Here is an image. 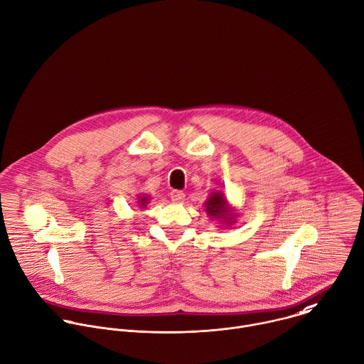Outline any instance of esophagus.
I'll use <instances>...</instances> for the list:
<instances>
[{"label":"esophagus","instance_id":"obj_1","mask_svg":"<svg viewBox=\"0 0 364 364\" xmlns=\"http://www.w3.org/2000/svg\"><path fill=\"white\" fill-rule=\"evenodd\" d=\"M171 199L175 203H182L185 200V193L182 191H172L171 192Z\"/></svg>","mask_w":364,"mask_h":364}]
</instances>
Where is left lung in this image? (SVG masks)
<instances>
[{"label": "left lung", "mask_w": 364, "mask_h": 364, "mask_svg": "<svg viewBox=\"0 0 364 364\" xmlns=\"http://www.w3.org/2000/svg\"><path fill=\"white\" fill-rule=\"evenodd\" d=\"M205 210L213 220H219L222 225L230 226L232 223H235L236 213L233 208H230L229 202L225 199V195L219 191L212 192L209 199H206Z\"/></svg>", "instance_id": "obj_1"}]
</instances>
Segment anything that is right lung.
<instances>
[{
  "label": "right lung",
  "instance_id": "obj_1",
  "mask_svg": "<svg viewBox=\"0 0 364 364\" xmlns=\"http://www.w3.org/2000/svg\"><path fill=\"white\" fill-rule=\"evenodd\" d=\"M138 206L139 208H146V205L149 203V196L146 195H138Z\"/></svg>",
  "mask_w": 364,
  "mask_h": 364
}]
</instances>
